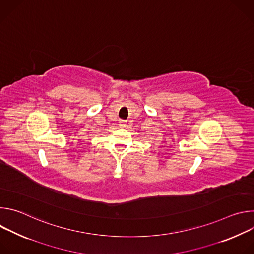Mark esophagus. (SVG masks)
<instances>
[{
    "label": "esophagus",
    "mask_w": 254,
    "mask_h": 254,
    "mask_svg": "<svg viewBox=\"0 0 254 254\" xmlns=\"http://www.w3.org/2000/svg\"><path fill=\"white\" fill-rule=\"evenodd\" d=\"M126 125H127L126 121H120V123H119L120 127H126Z\"/></svg>",
    "instance_id": "34e87169"
}]
</instances>
